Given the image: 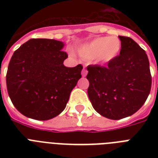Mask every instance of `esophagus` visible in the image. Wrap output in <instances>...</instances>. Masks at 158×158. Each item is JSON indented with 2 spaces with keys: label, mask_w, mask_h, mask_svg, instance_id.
<instances>
[{
  "label": "esophagus",
  "mask_w": 158,
  "mask_h": 158,
  "mask_svg": "<svg viewBox=\"0 0 158 158\" xmlns=\"http://www.w3.org/2000/svg\"><path fill=\"white\" fill-rule=\"evenodd\" d=\"M87 74H88V71H87V69H85L84 68V69H83V70H82V75H83L84 77H85L87 75Z\"/></svg>",
  "instance_id": "esophagus-1"
}]
</instances>
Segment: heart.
I'll use <instances>...</instances> for the list:
<instances>
[{
  "instance_id": "obj_1",
  "label": "heart",
  "mask_w": 158,
  "mask_h": 158,
  "mask_svg": "<svg viewBox=\"0 0 158 158\" xmlns=\"http://www.w3.org/2000/svg\"><path fill=\"white\" fill-rule=\"evenodd\" d=\"M121 47V41L117 37H98L83 44L79 48V53L85 59H95L99 63L106 64L116 58Z\"/></svg>"
}]
</instances>
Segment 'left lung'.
<instances>
[{
	"instance_id": "8db88e82",
	"label": "left lung",
	"mask_w": 158,
	"mask_h": 158,
	"mask_svg": "<svg viewBox=\"0 0 158 158\" xmlns=\"http://www.w3.org/2000/svg\"><path fill=\"white\" fill-rule=\"evenodd\" d=\"M119 38L122 43L120 55L107 66L87 67L89 100L97 112L110 120L128 117L139 110L152 86L145 51L132 38Z\"/></svg>"
}]
</instances>
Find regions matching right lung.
Returning a JSON list of instances; mask_svg holds the SVG:
<instances>
[{
  "mask_svg": "<svg viewBox=\"0 0 158 158\" xmlns=\"http://www.w3.org/2000/svg\"><path fill=\"white\" fill-rule=\"evenodd\" d=\"M64 43L33 38L14 52L6 74L7 91L13 105L28 118L48 120L64 110L81 78L82 64L64 66Z\"/></svg>",
  "mask_w": 158,
  "mask_h": 158,
  "instance_id": "right-lung-1",
  "label": "right lung"
}]
</instances>
